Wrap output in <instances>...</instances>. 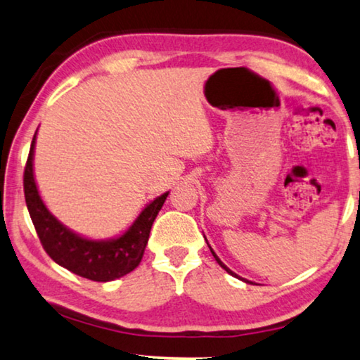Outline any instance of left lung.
Listing matches in <instances>:
<instances>
[{
	"label": "left lung",
	"instance_id": "obj_1",
	"mask_svg": "<svg viewBox=\"0 0 360 360\" xmlns=\"http://www.w3.org/2000/svg\"><path fill=\"white\" fill-rule=\"evenodd\" d=\"M210 248H211V247H210ZM211 253H212V255H214V258H216V262H217V263H219V264H221V266H222V268H224V269H226V271H227V273H229V274H232V276H236V278H238V276H237V274H236V273H232V271H231V269H229V268H227V266H226V264H224V263H222V262H221V259H219V258H217V255H216V253H214V252H212V248H211Z\"/></svg>",
	"mask_w": 360,
	"mask_h": 360
}]
</instances>
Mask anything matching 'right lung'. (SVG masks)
<instances>
[{
  "label": "right lung",
  "mask_w": 360,
  "mask_h": 360,
  "mask_svg": "<svg viewBox=\"0 0 360 360\" xmlns=\"http://www.w3.org/2000/svg\"><path fill=\"white\" fill-rule=\"evenodd\" d=\"M34 144L35 134L24 169V195L30 219L46 255L71 273L97 283L122 278L136 268L141 263L154 219L169 193H164L146 206L133 226L122 237L105 242L87 240L68 231L63 224L50 214L41 201L34 180Z\"/></svg>",
  "instance_id": "1"
}]
</instances>
